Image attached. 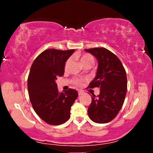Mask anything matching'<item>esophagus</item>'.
<instances>
[{
	"mask_svg": "<svg viewBox=\"0 0 153 153\" xmlns=\"http://www.w3.org/2000/svg\"><path fill=\"white\" fill-rule=\"evenodd\" d=\"M83 93V92H82V91H79V92H78V94H79V96L82 95Z\"/></svg>",
	"mask_w": 153,
	"mask_h": 153,
	"instance_id": "34e87169",
	"label": "esophagus"
}]
</instances>
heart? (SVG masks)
I'll list each match as a JSON object with an SVG mask.
<instances>
[{
    "label": "heart",
    "mask_w": 153,
    "mask_h": 153,
    "mask_svg": "<svg viewBox=\"0 0 153 153\" xmlns=\"http://www.w3.org/2000/svg\"><path fill=\"white\" fill-rule=\"evenodd\" d=\"M70 60H71L70 59H68L66 61L65 65V70H67V69H68L69 65H70ZM80 61L83 66L88 65L92 66L94 64V62H95V58H94V57L91 55V54L84 53L80 56ZM83 81H84V80L82 79H76H76H73L72 83H74V85H78V86H80V85H82Z\"/></svg>",
    "instance_id": "b5f03b06"
}]
</instances>
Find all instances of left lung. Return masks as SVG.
<instances>
[{
  "label": "left lung",
  "mask_w": 153,
  "mask_h": 153,
  "mask_svg": "<svg viewBox=\"0 0 153 153\" xmlns=\"http://www.w3.org/2000/svg\"><path fill=\"white\" fill-rule=\"evenodd\" d=\"M97 59L96 76L90 83V88H100L97 97L93 94L88 109L89 118L97 123L111 121L120 111L127 93L126 72L120 59L106 48L85 49Z\"/></svg>",
  "instance_id": "8db88e82"
}]
</instances>
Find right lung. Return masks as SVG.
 <instances>
[{
  "instance_id": "right-lung-1",
  "label": "right lung",
  "mask_w": 153,
  "mask_h": 153,
  "mask_svg": "<svg viewBox=\"0 0 153 153\" xmlns=\"http://www.w3.org/2000/svg\"><path fill=\"white\" fill-rule=\"evenodd\" d=\"M74 51L47 49L31 65L28 77L30 101L37 116L49 125H61L68 120L71 106L78 97L74 89L59 93L56 83L64 74L65 62Z\"/></svg>"
}]
</instances>
